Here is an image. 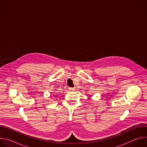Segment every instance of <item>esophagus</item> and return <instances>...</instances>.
I'll return each mask as SVG.
<instances>
[{
  "label": "esophagus",
  "instance_id": "34e87169",
  "mask_svg": "<svg viewBox=\"0 0 147 147\" xmlns=\"http://www.w3.org/2000/svg\"><path fill=\"white\" fill-rule=\"evenodd\" d=\"M69 90L70 91H75V88H71V87L69 88Z\"/></svg>",
  "mask_w": 147,
  "mask_h": 147
}]
</instances>
